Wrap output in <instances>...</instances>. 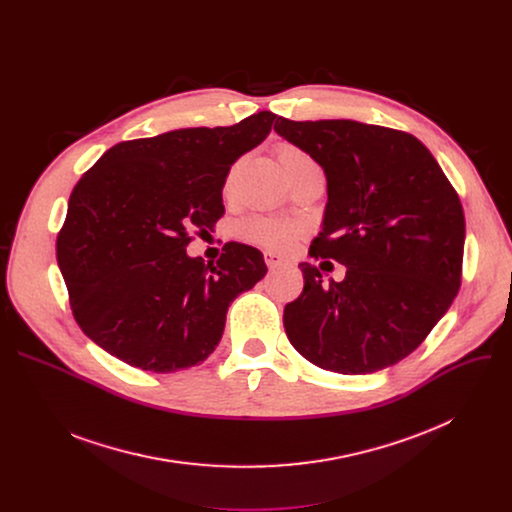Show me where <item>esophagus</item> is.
I'll list each match as a JSON object with an SVG mask.
<instances>
[{"label":"esophagus","mask_w":512,"mask_h":512,"mask_svg":"<svg viewBox=\"0 0 512 512\" xmlns=\"http://www.w3.org/2000/svg\"><path fill=\"white\" fill-rule=\"evenodd\" d=\"M265 263H267V267H269V269H275V267L283 265V263H285V259H283L281 255L273 253V251H265Z\"/></svg>","instance_id":"obj_1"}]
</instances>
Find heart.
Listing matches in <instances>:
<instances>
[{
    "label": "heart",
    "mask_w": 512,
    "mask_h": 512,
    "mask_svg": "<svg viewBox=\"0 0 512 512\" xmlns=\"http://www.w3.org/2000/svg\"><path fill=\"white\" fill-rule=\"evenodd\" d=\"M279 160H281L283 168L312 162L304 152H300L298 148H291V145H283V148L279 150ZM239 233L243 239H247L251 243H257L261 247H269L275 251H283L296 241L300 229L287 221H279V218L251 216L241 225Z\"/></svg>",
    "instance_id": "b5f03b06"
}]
</instances>
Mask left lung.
Segmentation results:
<instances>
[{"label":"left lung","mask_w":512,"mask_h":512,"mask_svg":"<svg viewBox=\"0 0 512 512\" xmlns=\"http://www.w3.org/2000/svg\"><path fill=\"white\" fill-rule=\"evenodd\" d=\"M273 129L324 170L328 202L310 253L346 267L342 281L326 283L316 265L300 263L304 289L283 310L285 334L324 371L387 369L423 342L458 294L466 239L460 198L431 152L405 131L283 117Z\"/></svg>","instance_id":"obj_1"}]
</instances>
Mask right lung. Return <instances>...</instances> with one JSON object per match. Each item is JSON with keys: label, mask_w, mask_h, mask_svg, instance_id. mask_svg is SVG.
<instances>
[{"label": "right lung", "mask_w": 512, "mask_h": 512, "mask_svg": "<svg viewBox=\"0 0 512 512\" xmlns=\"http://www.w3.org/2000/svg\"><path fill=\"white\" fill-rule=\"evenodd\" d=\"M277 115L231 127H188L113 145L68 200L56 259L83 332L141 371L206 360L227 310L267 273L259 249L227 243L216 263L190 257V229L225 214L231 166L269 135Z\"/></svg>", "instance_id": "obj_1"}]
</instances>
